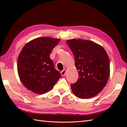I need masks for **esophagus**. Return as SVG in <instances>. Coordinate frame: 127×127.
<instances>
[{
	"label": "esophagus",
	"instance_id": "obj_1",
	"mask_svg": "<svg viewBox=\"0 0 127 127\" xmlns=\"http://www.w3.org/2000/svg\"><path fill=\"white\" fill-rule=\"evenodd\" d=\"M66 69H64V70L61 71V75L62 76H65V74H66Z\"/></svg>",
	"mask_w": 127,
	"mask_h": 127
}]
</instances>
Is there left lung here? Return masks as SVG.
<instances>
[{
    "label": "left lung",
    "instance_id": "8db88e82",
    "mask_svg": "<svg viewBox=\"0 0 127 127\" xmlns=\"http://www.w3.org/2000/svg\"><path fill=\"white\" fill-rule=\"evenodd\" d=\"M71 50L78 79L71 85L73 93L80 98H90L101 92L110 76V60L105 49L95 42L72 39L66 41Z\"/></svg>",
    "mask_w": 127,
    "mask_h": 127
}]
</instances>
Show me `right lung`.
Here are the masks:
<instances>
[{"label": "right lung", "mask_w": 127, "mask_h": 127, "mask_svg": "<svg viewBox=\"0 0 127 127\" xmlns=\"http://www.w3.org/2000/svg\"><path fill=\"white\" fill-rule=\"evenodd\" d=\"M60 39L41 37L26 43L19 55L17 71L24 86L39 94L51 90L61 74L55 68L50 55Z\"/></svg>", "instance_id": "1"}]
</instances>
